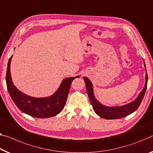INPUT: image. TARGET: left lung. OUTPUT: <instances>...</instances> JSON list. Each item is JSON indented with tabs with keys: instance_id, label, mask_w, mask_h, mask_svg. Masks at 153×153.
I'll use <instances>...</instances> for the list:
<instances>
[{
	"instance_id": "1",
	"label": "left lung",
	"mask_w": 153,
	"mask_h": 153,
	"mask_svg": "<svg viewBox=\"0 0 153 153\" xmlns=\"http://www.w3.org/2000/svg\"><path fill=\"white\" fill-rule=\"evenodd\" d=\"M83 78L86 84V92L88 93V98L90 100L91 104L93 106V110H94L95 113H96L97 115H99L100 117L106 120L120 119V118L126 117V116L130 115V114L133 113L134 111H135L138 108V107L140 106L141 102L142 101L143 96H144L145 95L146 91L148 84V75L146 72V83L144 88H143V89L141 91L137 97L134 101L122 106L108 107L100 103V102L95 99L94 94H93L92 83H91L89 79H88L87 77H84Z\"/></svg>"
}]
</instances>
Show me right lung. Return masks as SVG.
Masks as SVG:
<instances>
[{
    "label": "right lung",
    "instance_id": "1",
    "mask_svg": "<svg viewBox=\"0 0 153 153\" xmlns=\"http://www.w3.org/2000/svg\"><path fill=\"white\" fill-rule=\"evenodd\" d=\"M11 56L6 74V83L8 92L16 105L22 112L38 118H48L56 115L65 106L72 81L79 76L63 79L60 87L51 96L47 97H30L18 90L13 85L10 73Z\"/></svg>",
    "mask_w": 153,
    "mask_h": 153
}]
</instances>
